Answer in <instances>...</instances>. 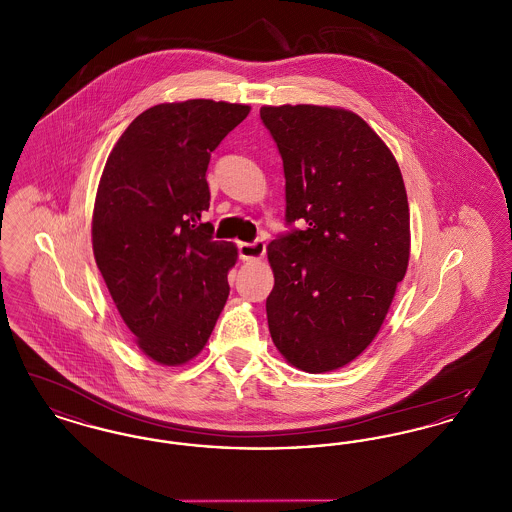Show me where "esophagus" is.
<instances>
[{"instance_id":"34e87169","label":"esophagus","mask_w":512,"mask_h":512,"mask_svg":"<svg viewBox=\"0 0 512 512\" xmlns=\"http://www.w3.org/2000/svg\"><path fill=\"white\" fill-rule=\"evenodd\" d=\"M265 251H267V244H265V240H261V238H257V240L251 242V244H247V242L238 244L240 259H244V261H259V259L265 255Z\"/></svg>"}]
</instances>
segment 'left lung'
<instances>
[{"mask_svg": "<svg viewBox=\"0 0 512 512\" xmlns=\"http://www.w3.org/2000/svg\"><path fill=\"white\" fill-rule=\"evenodd\" d=\"M261 121L284 163L290 226L268 245V330L299 370H336L374 340L407 272L403 176L388 146L351 111L261 107Z\"/></svg>", "mask_w": 512, "mask_h": 512, "instance_id": "1", "label": "left lung"}]
</instances>
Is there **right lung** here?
<instances>
[{
  "label": "right lung",
  "mask_w": 512,
  "mask_h": 512,
  "mask_svg": "<svg viewBox=\"0 0 512 512\" xmlns=\"http://www.w3.org/2000/svg\"><path fill=\"white\" fill-rule=\"evenodd\" d=\"M247 115V105L213 99L155 105L130 122L105 163L94 255L124 324L155 363L194 359L226 305L238 251L203 222L205 172Z\"/></svg>",
  "instance_id": "1"
}]
</instances>
